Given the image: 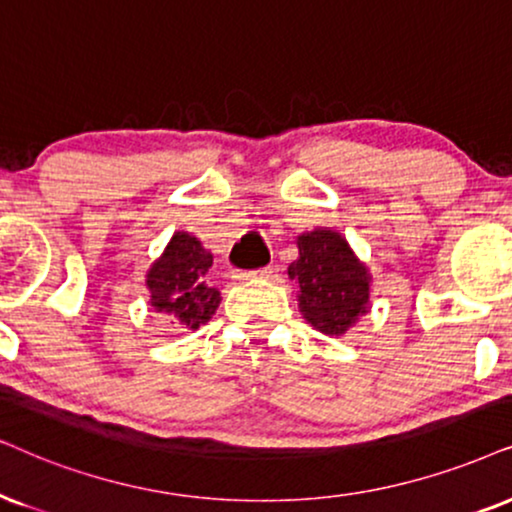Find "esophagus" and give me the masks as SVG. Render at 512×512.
Listing matches in <instances>:
<instances>
[{
  "label": "esophagus",
  "instance_id": "34e87169",
  "mask_svg": "<svg viewBox=\"0 0 512 512\" xmlns=\"http://www.w3.org/2000/svg\"><path fill=\"white\" fill-rule=\"evenodd\" d=\"M271 274H274V269L264 267L255 271H245V274H238L236 278H241V281H255V278H271Z\"/></svg>",
  "mask_w": 512,
  "mask_h": 512
}]
</instances>
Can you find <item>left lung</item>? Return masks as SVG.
<instances>
[{
    "mask_svg": "<svg viewBox=\"0 0 512 512\" xmlns=\"http://www.w3.org/2000/svg\"><path fill=\"white\" fill-rule=\"evenodd\" d=\"M295 243L288 278L297 283L300 314L319 333L340 338L371 312V271L347 238L328 226L304 231Z\"/></svg>",
    "mask_w": 512,
    "mask_h": 512,
    "instance_id": "obj_1",
    "label": "left lung"
}]
</instances>
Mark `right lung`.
Returning <instances> with one entry per match:
<instances>
[{
    "mask_svg": "<svg viewBox=\"0 0 512 512\" xmlns=\"http://www.w3.org/2000/svg\"><path fill=\"white\" fill-rule=\"evenodd\" d=\"M210 267L212 252L189 231H174L163 255L146 271L151 307L191 331L208 323L222 302L219 290L210 286Z\"/></svg>",
    "mask_w": 512,
    "mask_h": 512,
    "instance_id": "1",
    "label": "right lung"
}]
</instances>
